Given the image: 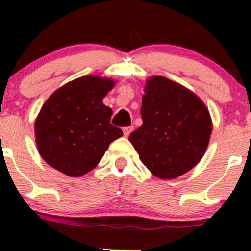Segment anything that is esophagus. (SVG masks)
I'll list each match as a JSON object with an SVG mask.
<instances>
[{
    "mask_svg": "<svg viewBox=\"0 0 251 251\" xmlns=\"http://www.w3.org/2000/svg\"><path fill=\"white\" fill-rule=\"evenodd\" d=\"M132 130H133L132 126H128V127H124L123 128L124 136H125V137H128V135H130V133L132 132Z\"/></svg>",
    "mask_w": 251,
    "mask_h": 251,
    "instance_id": "esophagus-1",
    "label": "esophagus"
}]
</instances>
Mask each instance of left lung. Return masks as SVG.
Listing matches in <instances>:
<instances>
[{"label":"left lung","instance_id":"left-lung-1","mask_svg":"<svg viewBox=\"0 0 251 251\" xmlns=\"http://www.w3.org/2000/svg\"><path fill=\"white\" fill-rule=\"evenodd\" d=\"M141 115L143 124L128 140L154 176L176 178L201 160L212 121L196 93L164 76L148 77Z\"/></svg>","mask_w":251,"mask_h":251}]
</instances>
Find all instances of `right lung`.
<instances>
[{
  "instance_id": "right-lung-1",
  "label": "right lung",
  "mask_w": 251,
  "mask_h": 251,
  "mask_svg": "<svg viewBox=\"0 0 251 251\" xmlns=\"http://www.w3.org/2000/svg\"><path fill=\"white\" fill-rule=\"evenodd\" d=\"M115 81L97 75L77 77L55 90L35 120V141L50 166L70 177L90 173L109 144L123 136L110 124L113 110L103 98Z\"/></svg>"
}]
</instances>
